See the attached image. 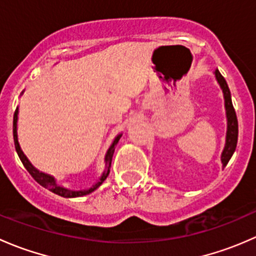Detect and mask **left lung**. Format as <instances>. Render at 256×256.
I'll use <instances>...</instances> for the list:
<instances>
[{
	"mask_svg": "<svg viewBox=\"0 0 256 256\" xmlns=\"http://www.w3.org/2000/svg\"><path fill=\"white\" fill-rule=\"evenodd\" d=\"M214 74H216V82H219L222 90H223L224 104H226V124H228V128H226V146H224L223 152H222V164H223V167H226L236 148V142H238V118H236V110H234L233 108L230 90H229L226 79H224L223 76L219 73L218 69L214 72Z\"/></svg>",
	"mask_w": 256,
	"mask_h": 256,
	"instance_id": "left-lung-1",
	"label": "left lung"
}]
</instances>
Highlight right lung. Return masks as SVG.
I'll return each instance as SVG.
<instances>
[{"instance_id": "right-lung-1", "label": "right lung", "mask_w": 256, "mask_h": 256, "mask_svg": "<svg viewBox=\"0 0 256 256\" xmlns=\"http://www.w3.org/2000/svg\"><path fill=\"white\" fill-rule=\"evenodd\" d=\"M17 120H18V108L16 109V112H14V147H16V151H17V154L18 157H20V160L22 161L23 166H24V168L27 170L28 172H30V174L32 176L33 178L36 180V182L40 183L42 187L47 188V190H50V192L56 193V194L60 196V197H64V198H76V197H82V196H86L89 194V193L94 192L95 190H96L98 187H100V184H102V182H104L105 180H106V177L109 176L110 174V167H112V156H114V151H115V146L118 144V140H120L121 138V134L120 135H118L115 138V140H114V142L112 144V146L109 147V150H108L106 154H105V171L102 172V177H100V180H98L95 184H92L90 188H85V190H68V188H64L62 187V186H59L58 183H56V178L53 176H49L47 174H43V172L38 171L37 168H36L34 166H33L32 164H30V161H28V158L26 157V154H23V151L20 150V144H18V138H17Z\"/></svg>"}]
</instances>
